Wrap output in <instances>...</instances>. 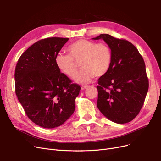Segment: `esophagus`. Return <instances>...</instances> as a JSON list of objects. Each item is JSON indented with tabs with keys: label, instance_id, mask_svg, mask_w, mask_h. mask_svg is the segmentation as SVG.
Segmentation results:
<instances>
[{
	"label": "esophagus",
	"instance_id": "obj_1",
	"mask_svg": "<svg viewBox=\"0 0 161 161\" xmlns=\"http://www.w3.org/2000/svg\"><path fill=\"white\" fill-rule=\"evenodd\" d=\"M87 87H88V86L87 85H85V86H82V87H81V90H85V89H86Z\"/></svg>",
	"mask_w": 161,
	"mask_h": 161
}]
</instances>
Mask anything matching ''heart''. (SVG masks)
Here are the masks:
<instances>
[{
  "mask_svg": "<svg viewBox=\"0 0 161 161\" xmlns=\"http://www.w3.org/2000/svg\"><path fill=\"white\" fill-rule=\"evenodd\" d=\"M69 54L59 53L55 63L62 72L70 78L76 76L78 66L75 62H80L82 68L75 79L79 83H89L94 76L100 77L109 69L112 53L109 46L105 43H96L86 40H79L67 48Z\"/></svg>",
  "mask_w": 161,
  "mask_h": 161,
  "instance_id": "b5f03b06",
  "label": "heart"
}]
</instances>
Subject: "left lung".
I'll list each match as a JSON object with an SVG mask.
<instances>
[{
	"label": "left lung",
	"instance_id": "left-lung-1",
	"mask_svg": "<svg viewBox=\"0 0 161 161\" xmlns=\"http://www.w3.org/2000/svg\"><path fill=\"white\" fill-rule=\"evenodd\" d=\"M111 48V64L97 86V108L107 118L117 124L133 120L142 109L148 90V79L142 56L131 42L101 34Z\"/></svg>",
	"mask_w": 161,
	"mask_h": 161
}]
</instances>
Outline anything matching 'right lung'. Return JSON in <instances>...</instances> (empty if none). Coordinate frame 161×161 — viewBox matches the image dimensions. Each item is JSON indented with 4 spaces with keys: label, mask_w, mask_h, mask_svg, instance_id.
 Masks as SVG:
<instances>
[{
    "label": "right lung",
    "mask_w": 161,
    "mask_h": 161,
    "mask_svg": "<svg viewBox=\"0 0 161 161\" xmlns=\"http://www.w3.org/2000/svg\"><path fill=\"white\" fill-rule=\"evenodd\" d=\"M69 38L48 37L33 43L19 58L14 70L15 93L27 116L44 128L64 124L74 113L80 86L55 63Z\"/></svg>",
    "instance_id": "obj_1"
}]
</instances>
